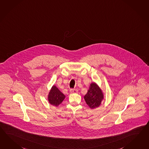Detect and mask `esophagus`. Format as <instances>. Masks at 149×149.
<instances>
[{
	"label": "esophagus",
	"mask_w": 149,
	"mask_h": 149,
	"mask_svg": "<svg viewBox=\"0 0 149 149\" xmlns=\"http://www.w3.org/2000/svg\"><path fill=\"white\" fill-rule=\"evenodd\" d=\"M70 93H78V90L76 89H72L70 90Z\"/></svg>",
	"instance_id": "34e87169"
}]
</instances>
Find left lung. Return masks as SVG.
<instances>
[{
    "instance_id": "8db88e82",
    "label": "left lung",
    "mask_w": 149,
    "mask_h": 149,
    "mask_svg": "<svg viewBox=\"0 0 149 149\" xmlns=\"http://www.w3.org/2000/svg\"><path fill=\"white\" fill-rule=\"evenodd\" d=\"M103 93L95 83L90 84L88 93L84 97L87 105L91 109L99 107L103 99Z\"/></svg>"
}]
</instances>
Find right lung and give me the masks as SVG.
I'll list each match as a JSON object with an SVG mask.
<instances>
[{"label":"right lung","instance_id":"right-lung-1","mask_svg":"<svg viewBox=\"0 0 149 149\" xmlns=\"http://www.w3.org/2000/svg\"><path fill=\"white\" fill-rule=\"evenodd\" d=\"M65 98V96L60 91L56 86H53L48 97L49 103L52 105L58 106L62 103Z\"/></svg>","mask_w":149,"mask_h":149}]
</instances>
